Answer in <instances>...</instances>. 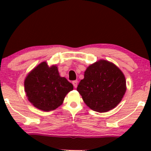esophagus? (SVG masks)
Returning <instances> with one entry per match:
<instances>
[{"label":"esophagus","instance_id":"esophagus-1","mask_svg":"<svg viewBox=\"0 0 151 151\" xmlns=\"http://www.w3.org/2000/svg\"><path fill=\"white\" fill-rule=\"evenodd\" d=\"M72 84L74 85V88H77V84H78V81H77V80H74V81L72 82Z\"/></svg>","mask_w":151,"mask_h":151}]
</instances>
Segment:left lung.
Listing matches in <instances>:
<instances>
[{
    "mask_svg": "<svg viewBox=\"0 0 151 151\" xmlns=\"http://www.w3.org/2000/svg\"><path fill=\"white\" fill-rule=\"evenodd\" d=\"M77 91L91 109L105 112L122 100L126 91L123 72L113 63L101 60L87 68Z\"/></svg>",
    "mask_w": 151,
    "mask_h": 151,
    "instance_id": "8db88e82",
    "label": "left lung"
}]
</instances>
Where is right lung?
Segmentation results:
<instances>
[{"label": "right lung", "instance_id": "1", "mask_svg": "<svg viewBox=\"0 0 151 151\" xmlns=\"http://www.w3.org/2000/svg\"><path fill=\"white\" fill-rule=\"evenodd\" d=\"M72 90L73 85L59 75L57 67H49L46 62L36 67L25 80L28 99L36 108L46 112L61 105L66 94Z\"/></svg>", "mask_w": 151, "mask_h": 151}]
</instances>
